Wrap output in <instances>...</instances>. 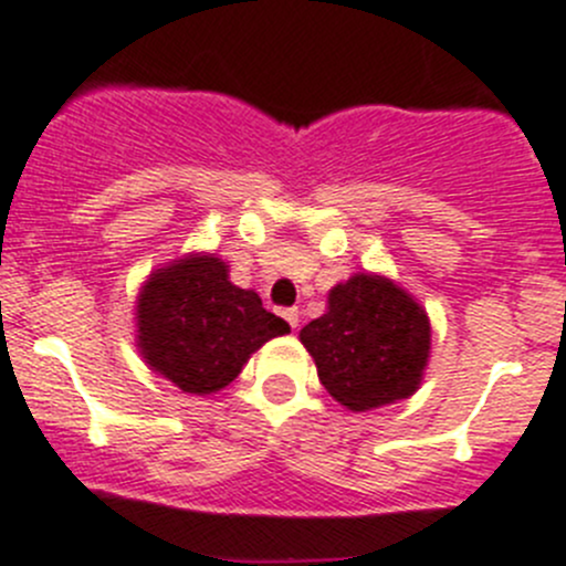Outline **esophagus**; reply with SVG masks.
Returning a JSON list of instances; mask_svg holds the SVG:
<instances>
[{"label": "esophagus", "mask_w": 566, "mask_h": 566, "mask_svg": "<svg viewBox=\"0 0 566 566\" xmlns=\"http://www.w3.org/2000/svg\"><path fill=\"white\" fill-rule=\"evenodd\" d=\"M283 319H286L292 327H297L300 311H297V308H283Z\"/></svg>", "instance_id": "obj_1"}]
</instances>
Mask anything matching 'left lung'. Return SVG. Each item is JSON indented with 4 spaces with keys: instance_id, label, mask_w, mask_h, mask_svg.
I'll list each match as a JSON object with an SVG mask.
<instances>
[{
    "instance_id": "obj_1",
    "label": "left lung",
    "mask_w": 566,
    "mask_h": 566,
    "mask_svg": "<svg viewBox=\"0 0 566 566\" xmlns=\"http://www.w3.org/2000/svg\"><path fill=\"white\" fill-rule=\"evenodd\" d=\"M322 386L349 411L417 391L430 353L424 311L378 274H355L327 297V314L300 331Z\"/></svg>"
}]
</instances>
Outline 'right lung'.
Returning <instances> with one entry per match:
<instances>
[{
    "instance_id": "obj_1",
    "label": "right lung",
    "mask_w": 566,
    "mask_h": 566,
    "mask_svg": "<svg viewBox=\"0 0 566 566\" xmlns=\"http://www.w3.org/2000/svg\"><path fill=\"white\" fill-rule=\"evenodd\" d=\"M228 266L197 255L158 269L138 297V347L155 373L188 395L224 389L263 342L289 333Z\"/></svg>"
}]
</instances>
